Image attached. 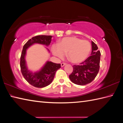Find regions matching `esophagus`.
Here are the masks:
<instances>
[{"label":"esophagus","mask_w":123,"mask_h":123,"mask_svg":"<svg viewBox=\"0 0 123 123\" xmlns=\"http://www.w3.org/2000/svg\"><path fill=\"white\" fill-rule=\"evenodd\" d=\"M65 64H66V63H62L61 64V65L62 67H64Z\"/></svg>","instance_id":"1"}]
</instances>
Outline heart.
Masks as SVG:
<instances>
[{
	"instance_id": "1",
	"label": "heart",
	"mask_w": 123,
	"mask_h": 123,
	"mask_svg": "<svg viewBox=\"0 0 123 123\" xmlns=\"http://www.w3.org/2000/svg\"><path fill=\"white\" fill-rule=\"evenodd\" d=\"M90 43L74 37L63 38L58 45L52 48L53 55L59 59L67 53L68 60L74 63H79L87 59L90 53Z\"/></svg>"
}]
</instances>
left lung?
Wrapping results in <instances>:
<instances>
[{"label":"left lung","mask_w":123,"mask_h":123,"mask_svg":"<svg viewBox=\"0 0 123 123\" xmlns=\"http://www.w3.org/2000/svg\"><path fill=\"white\" fill-rule=\"evenodd\" d=\"M91 42V55L80 65H74L73 72L69 75L70 80L75 84L84 85L90 83L95 78L99 71L101 52L95 43Z\"/></svg>","instance_id":"obj_1"}]
</instances>
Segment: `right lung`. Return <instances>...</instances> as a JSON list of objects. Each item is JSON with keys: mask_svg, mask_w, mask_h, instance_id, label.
Masks as SVG:
<instances>
[{"mask_svg": "<svg viewBox=\"0 0 123 123\" xmlns=\"http://www.w3.org/2000/svg\"><path fill=\"white\" fill-rule=\"evenodd\" d=\"M51 36L40 35L32 37L25 43L22 51L20 58L21 71L25 79L29 84L33 86L42 88L48 86L55 78L56 71L61 68L60 64H57L51 61H47L39 71L32 72L28 70L25 57L28 48L35 44H40L49 46L51 42ZM49 52H50L47 49Z\"/></svg>", "mask_w": 123, "mask_h": 123, "instance_id": "1", "label": "right lung"}]
</instances>
